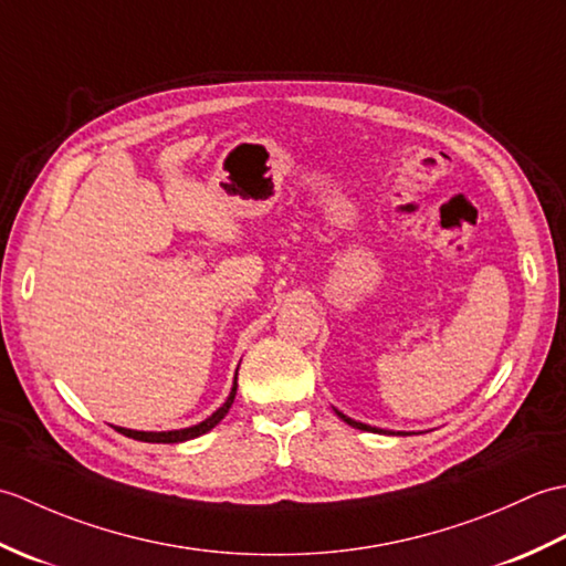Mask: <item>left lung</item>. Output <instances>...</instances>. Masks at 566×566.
<instances>
[{"label": "left lung", "instance_id": "8db88e82", "mask_svg": "<svg viewBox=\"0 0 566 566\" xmlns=\"http://www.w3.org/2000/svg\"><path fill=\"white\" fill-rule=\"evenodd\" d=\"M338 413L347 426H353V428H357V430H367V432H391V430H381V428H371V426H367V423H357V420H353V418H347L345 413H340V411H335ZM399 436H403V432H399Z\"/></svg>", "mask_w": 566, "mask_h": 566}]
</instances>
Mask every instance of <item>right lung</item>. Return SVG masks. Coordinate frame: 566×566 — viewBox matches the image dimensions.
I'll return each mask as SVG.
<instances>
[{"label": "right lung", "mask_w": 566, "mask_h": 566, "mask_svg": "<svg viewBox=\"0 0 566 566\" xmlns=\"http://www.w3.org/2000/svg\"><path fill=\"white\" fill-rule=\"evenodd\" d=\"M235 389H238V371H235V381H233V389L231 394H228L226 403L219 408V411H213L207 420H201V423L191 426V428H182V430H167V432H146V430H128V428H116L122 436L126 438H134V440H140V442H185V440H191V438H199L203 436V432H209L213 426H219L223 416L228 413V408L233 406V399H235Z\"/></svg>", "instance_id": "add662e5"}]
</instances>
